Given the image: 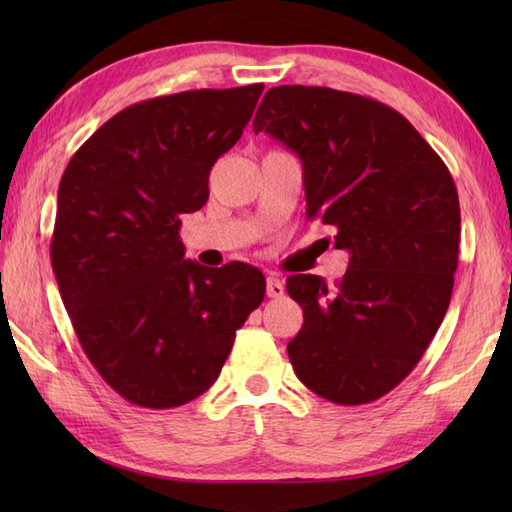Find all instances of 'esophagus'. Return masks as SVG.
I'll return each mask as SVG.
<instances>
[{
    "mask_svg": "<svg viewBox=\"0 0 512 512\" xmlns=\"http://www.w3.org/2000/svg\"><path fill=\"white\" fill-rule=\"evenodd\" d=\"M284 292H286V288H284V281H281L279 277L270 275V277L266 279V295H268L270 299H279V297H284Z\"/></svg>",
    "mask_w": 512,
    "mask_h": 512,
    "instance_id": "1",
    "label": "esophagus"
}]
</instances>
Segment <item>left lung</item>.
Segmentation results:
<instances>
[{"label": "left lung", "instance_id": "left-lung-1", "mask_svg": "<svg viewBox=\"0 0 512 512\" xmlns=\"http://www.w3.org/2000/svg\"><path fill=\"white\" fill-rule=\"evenodd\" d=\"M253 129L299 156L306 215L350 253L334 288L288 277L303 308L288 343L295 374L336 405L378 400L418 365L449 308L460 246L451 173L405 116L350 92L279 85Z\"/></svg>", "mask_w": 512, "mask_h": 512}]
</instances>
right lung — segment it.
<instances>
[{
    "instance_id": "1",
    "label": "right lung",
    "mask_w": 512,
    "mask_h": 512,
    "mask_svg": "<svg viewBox=\"0 0 512 512\" xmlns=\"http://www.w3.org/2000/svg\"><path fill=\"white\" fill-rule=\"evenodd\" d=\"M262 83L129 105L63 171L50 257L96 372L125 400L171 409L222 372L266 295L257 268L184 259L180 217L209 200V173L253 116Z\"/></svg>"
}]
</instances>
